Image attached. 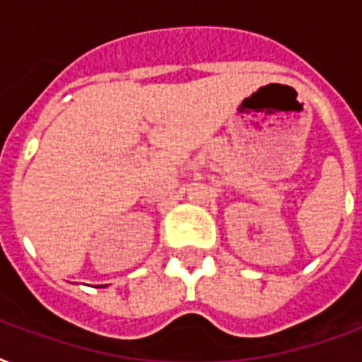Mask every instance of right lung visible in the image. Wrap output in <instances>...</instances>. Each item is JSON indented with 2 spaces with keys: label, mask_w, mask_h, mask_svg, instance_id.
I'll return each mask as SVG.
<instances>
[{
  "label": "right lung",
  "mask_w": 362,
  "mask_h": 362,
  "mask_svg": "<svg viewBox=\"0 0 362 362\" xmlns=\"http://www.w3.org/2000/svg\"><path fill=\"white\" fill-rule=\"evenodd\" d=\"M101 287H103V286H101Z\"/></svg>",
  "instance_id": "add662e5"
}]
</instances>
